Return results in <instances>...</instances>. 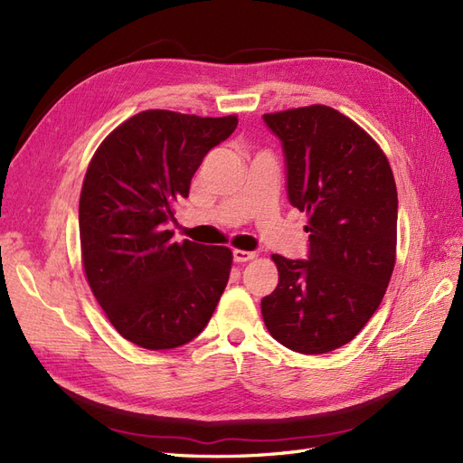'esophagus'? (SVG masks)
I'll return each instance as SVG.
<instances>
[{
	"label": "esophagus",
	"mask_w": 463,
	"mask_h": 463,
	"mask_svg": "<svg viewBox=\"0 0 463 463\" xmlns=\"http://www.w3.org/2000/svg\"><path fill=\"white\" fill-rule=\"evenodd\" d=\"M250 259H255V253L253 250H241V249H235L233 250V260L235 262H247Z\"/></svg>",
	"instance_id": "1"
}]
</instances>
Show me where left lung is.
I'll use <instances>...</instances> for the list:
<instances>
[{
  "instance_id": "8db88e82",
  "label": "left lung",
  "mask_w": 463,
  "mask_h": 463,
  "mask_svg": "<svg viewBox=\"0 0 463 463\" xmlns=\"http://www.w3.org/2000/svg\"><path fill=\"white\" fill-rule=\"evenodd\" d=\"M282 143L288 201L309 214L307 259L272 255L278 286L264 325L298 354L352 342L381 305L396 260L398 193L373 138L338 109L307 106L262 116Z\"/></svg>"
}]
</instances>
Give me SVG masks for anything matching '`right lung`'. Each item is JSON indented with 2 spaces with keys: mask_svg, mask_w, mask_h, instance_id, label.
Returning a JSON list of instances; mask_svg holds the SVG:
<instances>
[{
  "mask_svg": "<svg viewBox=\"0 0 463 463\" xmlns=\"http://www.w3.org/2000/svg\"><path fill=\"white\" fill-rule=\"evenodd\" d=\"M237 118L146 109L98 146L79 201L89 286L114 328L145 349H174L204 330L226 289L232 250L175 243L174 203L187 199L210 148Z\"/></svg>",
  "mask_w": 463,
  "mask_h": 463,
  "instance_id": "obj_1",
  "label": "right lung"
}]
</instances>
